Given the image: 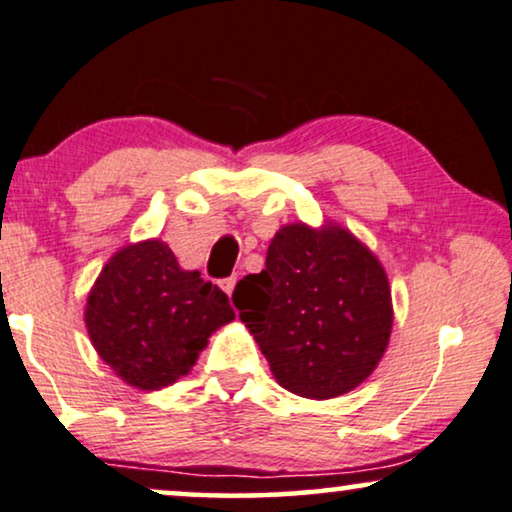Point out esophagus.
<instances>
[{
	"instance_id": "esophagus-1",
	"label": "esophagus",
	"mask_w": 512,
	"mask_h": 512,
	"mask_svg": "<svg viewBox=\"0 0 512 512\" xmlns=\"http://www.w3.org/2000/svg\"><path fill=\"white\" fill-rule=\"evenodd\" d=\"M219 286H222V290H224L226 295H231V293H234V288H236V278H234V276L224 278V281L219 283Z\"/></svg>"
}]
</instances>
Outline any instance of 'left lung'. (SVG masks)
<instances>
[{
    "mask_svg": "<svg viewBox=\"0 0 512 512\" xmlns=\"http://www.w3.org/2000/svg\"><path fill=\"white\" fill-rule=\"evenodd\" d=\"M238 316L276 383L333 399L364 383L392 333V293L378 257L338 224L276 231L267 267L234 290Z\"/></svg>",
    "mask_w": 512,
    "mask_h": 512,
    "instance_id": "8db88e82",
    "label": "left lung"
}]
</instances>
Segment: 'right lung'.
<instances>
[{
    "mask_svg": "<svg viewBox=\"0 0 512 512\" xmlns=\"http://www.w3.org/2000/svg\"><path fill=\"white\" fill-rule=\"evenodd\" d=\"M234 319L229 297L203 281L200 271L181 269L158 238L115 252L84 309L99 357L139 390L177 383L210 335Z\"/></svg>",
    "mask_w": 512,
    "mask_h": 512,
    "instance_id": "1",
    "label": "right lung"
}]
</instances>
